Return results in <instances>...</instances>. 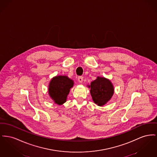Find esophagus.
<instances>
[{
    "label": "esophagus",
    "mask_w": 157,
    "mask_h": 157,
    "mask_svg": "<svg viewBox=\"0 0 157 157\" xmlns=\"http://www.w3.org/2000/svg\"><path fill=\"white\" fill-rule=\"evenodd\" d=\"M78 79V82L79 83H82L83 82V77L82 76H79Z\"/></svg>",
    "instance_id": "obj_1"
}]
</instances>
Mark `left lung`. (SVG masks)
Returning a JSON list of instances; mask_svg holds the SVG:
<instances>
[{"instance_id":"1","label":"left lung","mask_w":157,"mask_h":157,"mask_svg":"<svg viewBox=\"0 0 157 157\" xmlns=\"http://www.w3.org/2000/svg\"><path fill=\"white\" fill-rule=\"evenodd\" d=\"M87 86L90 88L92 100L95 104L102 107L106 104L114 93V88L110 80L101 76L91 82Z\"/></svg>"}]
</instances>
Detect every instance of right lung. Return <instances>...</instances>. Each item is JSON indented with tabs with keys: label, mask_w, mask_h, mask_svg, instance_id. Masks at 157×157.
<instances>
[{
	"label": "right lung",
	"mask_w": 157,
	"mask_h": 157,
	"mask_svg": "<svg viewBox=\"0 0 157 157\" xmlns=\"http://www.w3.org/2000/svg\"><path fill=\"white\" fill-rule=\"evenodd\" d=\"M74 85V81L67 76L57 75L49 82L48 95L55 104L62 105L66 101L67 95Z\"/></svg>",
	"instance_id": "obj_1"
}]
</instances>
